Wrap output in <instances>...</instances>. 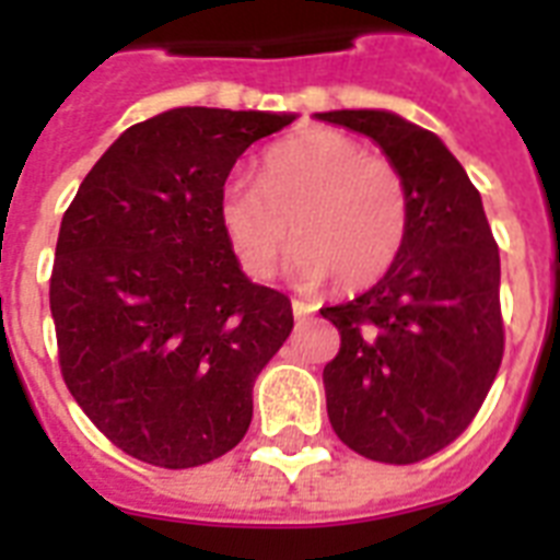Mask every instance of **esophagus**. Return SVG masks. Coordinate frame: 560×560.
I'll list each match as a JSON object with an SVG mask.
<instances>
[{
    "label": "esophagus",
    "mask_w": 560,
    "mask_h": 560,
    "mask_svg": "<svg viewBox=\"0 0 560 560\" xmlns=\"http://www.w3.org/2000/svg\"><path fill=\"white\" fill-rule=\"evenodd\" d=\"M314 314V307L307 305V302H302V299H293V316L296 319H305V316Z\"/></svg>",
    "instance_id": "obj_1"
}]
</instances>
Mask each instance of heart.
<instances>
[{
	"label": "heart",
	"mask_w": 560,
	"mask_h": 560,
	"mask_svg": "<svg viewBox=\"0 0 560 560\" xmlns=\"http://www.w3.org/2000/svg\"><path fill=\"white\" fill-rule=\"evenodd\" d=\"M409 188L395 162L354 139L316 133L264 153L258 179L232 177L220 191V223L246 276L279 270L290 244L305 281L342 290L374 284L409 237Z\"/></svg>",
	"instance_id": "1"
}]
</instances>
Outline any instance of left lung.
I'll return each instance as SVG.
<instances>
[{"instance_id":"left-lung-1","label":"left lung","mask_w":560,"mask_h":560,"mask_svg":"<svg viewBox=\"0 0 560 560\" xmlns=\"http://www.w3.org/2000/svg\"><path fill=\"white\" fill-rule=\"evenodd\" d=\"M319 118L381 144L407 179L412 211L392 270L319 311L340 331L323 372L328 418L360 456L412 465L468 430L500 372V249L479 191L439 136L386 109Z\"/></svg>"}]
</instances>
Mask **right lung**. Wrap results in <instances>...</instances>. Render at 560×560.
Listing matches in <instances>:
<instances>
[{"label":"right lung","mask_w":560,"mask_h":560,"mask_svg":"<svg viewBox=\"0 0 560 560\" xmlns=\"http://www.w3.org/2000/svg\"><path fill=\"white\" fill-rule=\"evenodd\" d=\"M296 116L179 107L127 127L60 223L51 319L66 386L148 465L197 468L253 421V386L293 328L246 279L220 223L237 156Z\"/></svg>","instance_id":"add662e5"}]
</instances>
